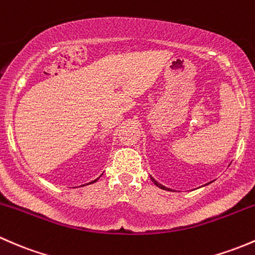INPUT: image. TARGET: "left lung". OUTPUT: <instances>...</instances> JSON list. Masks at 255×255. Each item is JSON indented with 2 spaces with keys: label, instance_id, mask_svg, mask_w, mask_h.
<instances>
[{
  "label": "left lung",
  "instance_id": "left-lung-1",
  "mask_svg": "<svg viewBox=\"0 0 255 255\" xmlns=\"http://www.w3.org/2000/svg\"><path fill=\"white\" fill-rule=\"evenodd\" d=\"M151 179H152V182H153V183H154V184H156L157 186H158V188L163 189V190H169V191H173V190H172V189H169V188H166V186H164V185L159 184V183H158V182H157V180H154V179H153V178H152V177H151ZM210 183H211V182H210ZM210 183H207V184H210ZM207 184H205V185H207Z\"/></svg>",
  "mask_w": 255,
  "mask_h": 255
}]
</instances>
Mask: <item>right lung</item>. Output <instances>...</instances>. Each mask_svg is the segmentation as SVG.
I'll return each instance as SVG.
<instances>
[{"label": "right lung", "mask_w": 255, "mask_h": 255, "mask_svg": "<svg viewBox=\"0 0 255 255\" xmlns=\"http://www.w3.org/2000/svg\"><path fill=\"white\" fill-rule=\"evenodd\" d=\"M97 180H98V178H97V179H94V180H92V182H89V183H91V184H92V183H96Z\"/></svg>", "instance_id": "right-lung-1"}]
</instances>
